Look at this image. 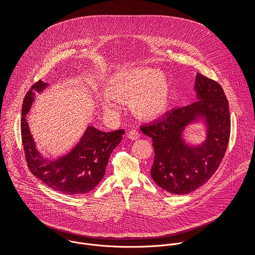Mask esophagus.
I'll list each match as a JSON object with an SVG mask.
<instances>
[{"label": "esophagus", "instance_id": "esophagus-1", "mask_svg": "<svg viewBox=\"0 0 255 255\" xmlns=\"http://www.w3.org/2000/svg\"><path fill=\"white\" fill-rule=\"evenodd\" d=\"M128 138L129 139H131V140H137L139 137H140V134H139V132L138 131H136V130H131V131H129L128 132Z\"/></svg>", "mask_w": 255, "mask_h": 255}]
</instances>
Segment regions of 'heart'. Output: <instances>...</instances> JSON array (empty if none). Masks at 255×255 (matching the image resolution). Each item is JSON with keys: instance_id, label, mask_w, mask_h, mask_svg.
I'll use <instances>...</instances> for the list:
<instances>
[{"instance_id": "heart-1", "label": "heart", "mask_w": 255, "mask_h": 255, "mask_svg": "<svg viewBox=\"0 0 255 255\" xmlns=\"http://www.w3.org/2000/svg\"><path fill=\"white\" fill-rule=\"evenodd\" d=\"M105 91L99 105L107 113H115L118 102H130L137 116L155 119L166 112L170 103L168 79L161 71L148 67L117 72L108 79Z\"/></svg>"}]
</instances>
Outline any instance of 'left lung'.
Listing matches in <instances>:
<instances>
[{
  "label": "left lung",
  "instance_id": "obj_1",
  "mask_svg": "<svg viewBox=\"0 0 255 255\" xmlns=\"http://www.w3.org/2000/svg\"><path fill=\"white\" fill-rule=\"evenodd\" d=\"M195 90L197 101L141 126V131L152 138L155 151L151 177L160 188L175 195L189 194L211 179L225 157L231 136L229 101L223 87L197 73ZM199 118L206 121L207 139L202 145L190 146L181 134Z\"/></svg>",
  "mask_w": 255,
  "mask_h": 255
}]
</instances>
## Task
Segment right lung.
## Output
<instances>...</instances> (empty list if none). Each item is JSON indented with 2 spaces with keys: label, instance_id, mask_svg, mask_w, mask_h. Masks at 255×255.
I'll list each match as a JSON object with an SVG mask.
<instances>
[{
  "label": "right lung",
  "instance_id": "add662e5",
  "mask_svg": "<svg viewBox=\"0 0 255 255\" xmlns=\"http://www.w3.org/2000/svg\"><path fill=\"white\" fill-rule=\"evenodd\" d=\"M46 86L47 83L38 80L26 92L22 102L20 133L27 167L33 176L56 192L69 196L87 194L102 180L110 154L122 140L125 131L102 132L88 126L68 154L56 160L44 159L35 148L25 116L35 93L41 92Z\"/></svg>",
  "mask_w": 255,
  "mask_h": 255
}]
</instances>
